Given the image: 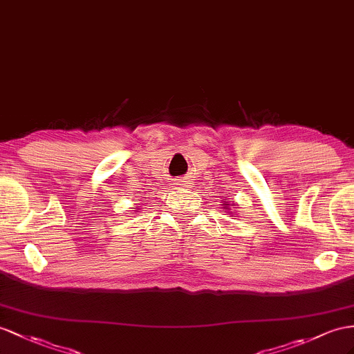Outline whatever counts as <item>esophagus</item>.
Returning <instances> with one entry per match:
<instances>
[{
    "mask_svg": "<svg viewBox=\"0 0 354 354\" xmlns=\"http://www.w3.org/2000/svg\"><path fill=\"white\" fill-rule=\"evenodd\" d=\"M176 185L180 188H192V180H187V179H178L176 180Z\"/></svg>",
    "mask_w": 354,
    "mask_h": 354,
    "instance_id": "obj_1",
    "label": "esophagus"
}]
</instances>
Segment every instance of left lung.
<instances>
[{
	"label": "left lung",
	"instance_id": "left-lung-1",
	"mask_svg": "<svg viewBox=\"0 0 354 354\" xmlns=\"http://www.w3.org/2000/svg\"><path fill=\"white\" fill-rule=\"evenodd\" d=\"M232 206H234V205L232 203ZM224 207H229V202H227V198H225V202H224Z\"/></svg>",
	"mask_w": 354,
	"mask_h": 354
}]
</instances>
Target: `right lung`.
Wrapping results in <instances>:
<instances>
[{
	"instance_id": "obj_1",
	"label": "right lung",
	"mask_w": 354,
	"mask_h": 354,
	"mask_svg": "<svg viewBox=\"0 0 354 354\" xmlns=\"http://www.w3.org/2000/svg\"><path fill=\"white\" fill-rule=\"evenodd\" d=\"M139 209V207H136V211H138Z\"/></svg>"
}]
</instances>
